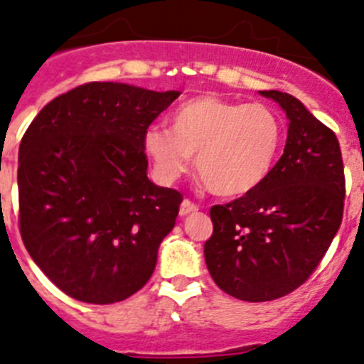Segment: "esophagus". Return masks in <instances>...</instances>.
I'll list each match as a JSON object with an SVG mask.
<instances>
[{
  "label": "esophagus",
  "mask_w": 364,
  "mask_h": 364,
  "mask_svg": "<svg viewBox=\"0 0 364 364\" xmlns=\"http://www.w3.org/2000/svg\"><path fill=\"white\" fill-rule=\"evenodd\" d=\"M198 210H199L198 205H193L192 201H188V199H185V201L181 203V206H179V215L186 217V215H190V213L198 212Z\"/></svg>",
  "instance_id": "obj_1"
}]
</instances>
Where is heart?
Listing matches in <instances>:
<instances>
[{"label": "heart", "instance_id": "obj_1", "mask_svg": "<svg viewBox=\"0 0 364 364\" xmlns=\"http://www.w3.org/2000/svg\"><path fill=\"white\" fill-rule=\"evenodd\" d=\"M171 131L149 127L144 152L165 185L196 168L217 196L235 198L255 190L269 174L282 145V124L264 104H242L203 95L172 111Z\"/></svg>", "mask_w": 364, "mask_h": 364}]
</instances>
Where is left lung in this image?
<instances>
[{
	"mask_svg": "<svg viewBox=\"0 0 364 364\" xmlns=\"http://www.w3.org/2000/svg\"><path fill=\"white\" fill-rule=\"evenodd\" d=\"M289 120L282 158L244 198L210 210L205 260L217 285L244 301L300 287L339 230L345 176L338 138L296 97L260 91Z\"/></svg>",
	"mask_w": 364,
	"mask_h": 364,
	"instance_id": "8db88e82",
	"label": "left lung"
}]
</instances>
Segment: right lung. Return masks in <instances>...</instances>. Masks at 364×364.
<instances>
[{"label":"right lung","instance_id":"1","mask_svg":"<svg viewBox=\"0 0 364 364\" xmlns=\"http://www.w3.org/2000/svg\"><path fill=\"white\" fill-rule=\"evenodd\" d=\"M181 91L90 82L53 98L19 145V226L68 296L114 304L154 273L181 193L147 178L144 132Z\"/></svg>","mask_w":364,"mask_h":364}]
</instances>
